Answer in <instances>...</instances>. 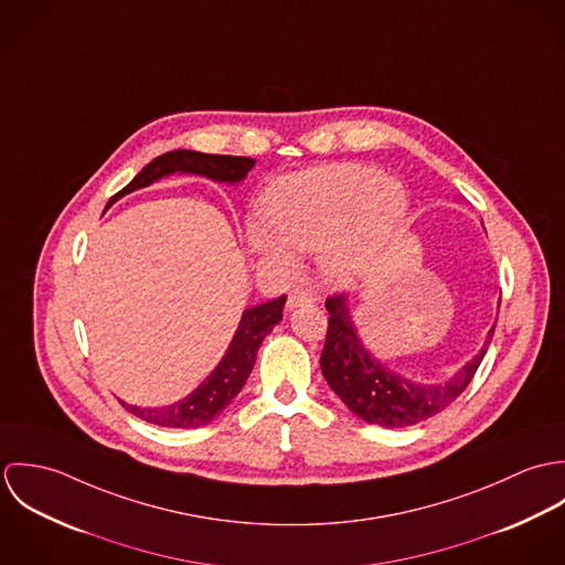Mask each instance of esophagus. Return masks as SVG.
Here are the masks:
<instances>
[{"mask_svg": "<svg viewBox=\"0 0 565 565\" xmlns=\"http://www.w3.org/2000/svg\"><path fill=\"white\" fill-rule=\"evenodd\" d=\"M311 302H316V294H313V291H309V289H294V291L289 294L287 309L294 311V309H298V307H302V305H311Z\"/></svg>", "mask_w": 565, "mask_h": 565, "instance_id": "obj_1", "label": "esophagus"}]
</instances>
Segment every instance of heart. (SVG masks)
<instances>
[{
  "label": "heart",
  "instance_id": "obj_1",
  "mask_svg": "<svg viewBox=\"0 0 565 565\" xmlns=\"http://www.w3.org/2000/svg\"><path fill=\"white\" fill-rule=\"evenodd\" d=\"M403 186L367 164H337L296 173L267 195L271 228L256 222V249L291 263L294 249H320L323 274L341 285L367 276L406 215Z\"/></svg>",
  "mask_w": 565,
  "mask_h": 565
}]
</instances>
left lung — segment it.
Masks as SVG:
<instances>
[{"label": "left lung", "mask_w": 565, "mask_h": 565, "mask_svg": "<svg viewBox=\"0 0 565 565\" xmlns=\"http://www.w3.org/2000/svg\"><path fill=\"white\" fill-rule=\"evenodd\" d=\"M326 309L330 320L320 359L323 379L354 415L385 428L413 426L455 403L475 379L495 328H489L483 348L452 376L422 383L390 370L365 348L345 296L328 298Z\"/></svg>", "instance_id": "8db88e82"}]
</instances>
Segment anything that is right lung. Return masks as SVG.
I'll list each match as a JSON object with an SVG mask.
<instances>
[{
    "label": "right lung",
    "mask_w": 565,
    "mask_h": 565,
    "mask_svg": "<svg viewBox=\"0 0 565 565\" xmlns=\"http://www.w3.org/2000/svg\"><path fill=\"white\" fill-rule=\"evenodd\" d=\"M254 159L247 157H222V154H202L193 150H173L159 159L148 162L119 193H115L108 200V206H113L124 195L146 189L154 182H159L173 173H191V175H204L213 182L222 184H239L245 180L247 171L254 167ZM106 206V209H108ZM287 296H280L271 302L256 305L252 309H245L242 322L235 330V337L217 363V367L206 376L204 383H200L189 396L182 401L164 404V406H135L124 404L126 411L132 415L164 426V428H198L209 422H213L224 408L235 401L254 367L256 352L263 343V339L274 330V326L282 320Z\"/></svg>",
    "instance_id": "1"
}]
</instances>
